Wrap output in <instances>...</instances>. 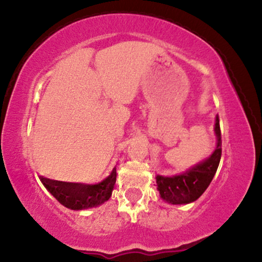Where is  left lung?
Returning a JSON list of instances; mask_svg holds the SVG:
<instances>
[{"label": "left lung", "instance_id": "1", "mask_svg": "<svg viewBox=\"0 0 262 262\" xmlns=\"http://www.w3.org/2000/svg\"><path fill=\"white\" fill-rule=\"evenodd\" d=\"M214 135H216V149L205 160L188 168L184 173L164 177L156 175L157 191L164 202L173 205H184L195 202L212 181L216 174L222 156V137L218 116L214 120Z\"/></svg>", "mask_w": 262, "mask_h": 262}]
</instances>
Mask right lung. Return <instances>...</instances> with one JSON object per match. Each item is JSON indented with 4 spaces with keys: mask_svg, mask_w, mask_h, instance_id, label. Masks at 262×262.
I'll return each mask as SVG.
<instances>
[{
    "mask_svg": "<svg viewBox=\"0 0 262 262\" xmlns=\"http://www.w3.org/2000/svg\"><path fill=\"white\" fill-rule=\"evenodd\" d=\"M44 187L62 204L70 210H85L101 205L112 195L116 185L117 170L113 168L111 174L98 184H81V182H66L39 177Z\"/></svg>",
    "mask_w": 262,
    "mask_h": 262,
    "instance_id": "obj_1",
    "label": "right lung"
}]
</instances>
